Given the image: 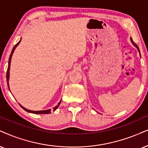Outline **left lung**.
Here are the masks:
<instances>
[{
    "label": "left lung",
    "mask_w": 148,
    "mask_h": 148,
    "mask_svg": "<svg viewBox=\"0 0 148 148\" xmlns=\"http://www.w3.org/2000/svg\"><path fill=\"white\" fill-rule=\"evenodd\" d=\"M130 40H131V42H132V44H133V45H134V46H135V47H136V48H137L138 51H139V52H140V51H139V47H138V46H137V45H136V44H135V43H134V42H133V41H132V39H130Z\"/></svg>",
    "instance_id": "1"
}]
</instances>
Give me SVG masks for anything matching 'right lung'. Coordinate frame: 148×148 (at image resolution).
Segmentation results:
<instances>
[{"label": "right lung", "instance_id": "right-lung-1", "mask_svg": "<svg viewBox=\"0 0 148 148\" xmlns=\"http://www.w3.org/2000/svg\"><path fill=\"white\" fill-rule=\"evenodd\" d=\"M20 40L19 42H18L17 44L15 45L14 47L12 49V51L11 52V55H10V57H9V62H8V68H7V86H8V88L9 89V70H10V64H11V60H12V55L13 53H14L15 49H16L17 46H18V44H20ZM61 104V101L59 102V104H58L57 106H56L55 108H53V111H55L57 108L59 107V106ZM20 106L23 108L24 110H25L26 111L29 112V113H35V114H49V113H51V109H48V110H44V111H31V110H29V109H27L26 108H24V106H22V105H20Z\"/></svg>", "mask_w": 148, "mask_h": 148}]
</instances>
